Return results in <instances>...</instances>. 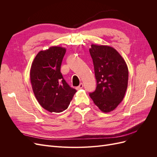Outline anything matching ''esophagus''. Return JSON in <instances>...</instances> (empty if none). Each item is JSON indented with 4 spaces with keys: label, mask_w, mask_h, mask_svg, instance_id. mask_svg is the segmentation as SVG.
<instances>
[{
    "label": "esophagus",
    "mask_w": 157,
    "mask_h": 157,
    "mask_svg": "<svg viewBox=\"0 0 157 157\" xmlns=\"http://www.w3.org/2000/svg\"><path fill=\"white\" fill-rule=\"evenodd\" d=\"M83 88V84L82 83H80V84H79V86H77V90H79V89H81V88Z\"/></svg>",
    "instance_id": "obj_1"
}]
</instances>
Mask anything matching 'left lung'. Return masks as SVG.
<instances>
[{
    "instance_id": "obj_1",
    "label": "left lung",
    "mask_w": 157,
    "mask_h": 157,
    "mask_svg": "<svg viewBox=\"0 0 157 157\" xmlns=\"http://www.w3.org/2000/svg\"><path fill=\"white\" fill-rule=\"evenodd\" d=\"M89 51L97 80L96 89L90 93V96L102 112H111L124 97L128 81V66L113 47L92 44Z\"/></svg>"
}]
</instances>
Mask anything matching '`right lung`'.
<instances>
[{
	"label": "right lung",
	"instance_id": "add662e5",
	"mask_svg": "<svg viewBox=\"0 0 157 157\" xmlns=\"http://www.w3.org/2000/svg\"><path fill=\"white\" fill-rule=\"evenodd\" d=\"M66 49L52 46L41 50L30 70L33 91L40 105L50 113H61L69 107L77 90L71 88L60 71Z\"/></svg>",
	"mask_w": 157,
	"mask_h": 157
}]
</instances>
